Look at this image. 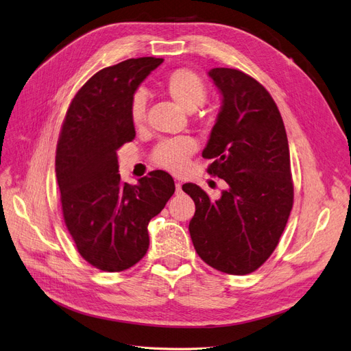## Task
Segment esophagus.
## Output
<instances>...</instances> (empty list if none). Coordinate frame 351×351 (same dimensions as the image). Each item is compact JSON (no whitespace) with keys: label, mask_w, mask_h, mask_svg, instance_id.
Masks as SVG:
<instances>
[{"label":"esophagus","mask_w":351,"mask_h":351,"mask_svg":"<svg viewBox=\"0 0 351 351\" xmlns=\"http://www.w3.org/2000/svg\"><path fill=\"white\" fill-rule=\"evenodd\" d=\"M175 188H176V192L182 191V182H180V180H175Z\"/></svg>","instance_id":"obj_1"}]
</instances>
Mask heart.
<instances>
[{
	"instance_id": "obj_1",
	"label": "heart",
	"mask_w": 351,
	"mask_h": 351,
	"mask_svg": "<svg viewBox=\"0 0 351 351\" xmlns=\"http://www.w3.org/2000/svg\"><path fill=\"white\" fill-rule=\"evenodd\" d=\"M166 88L171 97L186 111H195L201 107L208 95L206 84L195 71L176 69L166 80ZM147 93L145 89H137L130 101V115L136 125L146 120ZM195 141L189 137L167 138L160 141L154 149L153 158L159 166L172 172H182L188 165L189 154L195 150Z\"/></svg>"
}]
</instances>
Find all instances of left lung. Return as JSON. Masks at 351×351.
<instances>
[{"label":"left lung","mask_w":351,"mask_h":351,"mask_svg":"<svg viewBox=\"0 0 351 351\" xmlns=\"http://www.w3.org/2000/svg\"><path fill=\"white\" fill-rule=\"evenodd\" d=\"M223 106L202 158L227 189L211 201L195 184L189 234L198 256L228 275H247L274 253L293 204L289 145L274 98L252 76L230 68L208 72Z\"/></svg>","instance_id":"1"}]
</instances>
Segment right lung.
Segmentation results:
<instances>
[{
  "mask_svg": "<svg viewBox=\"0 0 351 351\" xmlns=\"http://www.w3.org/2000/svg\"><path fill=\"white\" fill-rule=\"evenodd\" d=\"M163 62L127 59L97 72L76 93L56 149L62 213L76 249L104 271L134 266L149 249L150 219L173 195V178L153 171L137 185L121 182L117 150L136 136L130 101Z\"/></svg>",
  "mask_w": 351,
  "mask_h": 351,
  "instance_id": "add662e5",
  "label": "right lung"
}]
</instances>
